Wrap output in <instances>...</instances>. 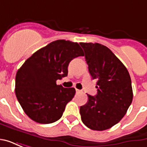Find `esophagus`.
Masks as SVG:
<instances>
[{
	"label": "esophagus",
	"mask_w": 147,
	"mask_h": 147,
	"mask_svg": "<svg viewBox=\"0 0 147 147\" xmlns=\"http://www.w3.org/2000/svg\"><path fill=\"white\" fill-rule=\"evenodd\" d=\"M76 92L77 94H79V93L81 92V90H79V89H76Z\"/></svg>",
	"instance_id": "34e87169"
}]
</instances>
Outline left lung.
<instances>
[{"label":"left lung","mask_w":147,"mask_h":147,"mask_svg":"<svg viewBox=\"0 0 147 147\" xmlns=\"http://www.w3.org/2000/svg\"><path fill=\"white\" fill-rule=\"evenodd\" d=\"M98 94H87L88 101L80 107L81 120L94 131L109 129L120 121L131 104V80L123 63L113 52L99 43H80Z\"/></svg>","instance_id":"1"}]
</instances>
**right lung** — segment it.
Returning <instances> with one entry per match:
<instances>
[{"label":"right lung","mask_w":147,"mask_h":147,"mask_svg":"<svg viewBox=\"0 0 147 147\" xmlns=\"http://www.w3.org/2000/svg\"><path fill=\"white\" fill-rule=\"evenodd\" d=\"M83 56L77 42L57 40L36 51L18 70L16 95L25 113L39 123H51L63 115L76 94L57 80L67 76L71 60Z\"/></svg>","instance_id":"right-lung-1"}]
</instances>
